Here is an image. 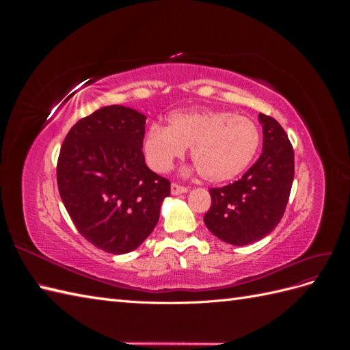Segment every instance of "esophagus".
<instances>
[{"instance_id": "1", "label": "esophagus", "mask_w": 350, "mask_h": 350, "mask_svg": "<svg viewBox=\"0 0 350 350\" xmlns=\"http://www.w3.org/2000/svg\"><path fill=\"white\" fill-rule=\"evenodd\" d=\"M187 191H188V187L179 185V184H176V183H172V185H171V193H172L174 196L184 194V193H187Z\"/></svg>"}]
</instances>
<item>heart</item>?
<instances>
[{
    "label": "heart",
    "mask_w": 350,
    "mask_h": 350,
    "mask_svg": "<svg viewBox=\"0 0 350 350\" xmlns=\"http://www.w3.org/2000/svg\"><path fill=\"white\" fill-rule=\"evenodd\" d=\"M261 142L257 124L229 111L174 112L167 126L153 124L143 152L156 172H166L189 147L198 172L210 183L234 179L251 165Z\"/></svg>",
    "instance_id": "b5f03b06"
}]
</instances>
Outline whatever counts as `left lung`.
I'll return each instance as SVG.
<instances>
[{"mask_svg":"<svg viewBox=\"0 0 350 350\" xmlns=\"http://www.w3.org/2000/svg\"><path fill=\"white\" fill-rule=\"evenodd\" d=\"M262 153L238 181L210 188L211 206L204 224L232 245L262 239L279 225L291 196L295 154L288 134L269 115L260 113Z\"/></svg>","mask_w":350,"mask_h":350,"instance_id":"obj_1","label":"left lung"}]
</instances>
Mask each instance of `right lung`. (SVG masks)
Instances as JSON below:
<instances>
[{
  "instance_id": "add662e5",
  "label": "right lung",
  "mask_w": 350,
  "mask_h": 350,
  "mask_svg": "<svg viewBox=\"0 0 350 350\" xmlns=\"http://www.w3.org/2000/svg\"><path fill=\"white\" fill-rule=\"evenodd\" d=\"M146 116L111 105L71 126L57 162V183L79 234L111 254L135 250L152 234L169 179L147 167Z\"/></svg>"
}]
</instances>
